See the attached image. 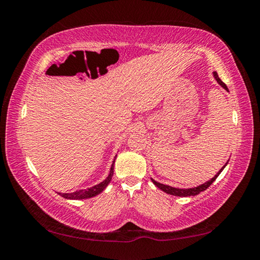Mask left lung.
I'll return each instance as SVG.
<instances>
[{"instance_id": "8db88e82", "label": "left lung", "mask_w": 260, "mask_h": 260, "mask_svg": "<svg viewBox=\"0 0 260 260\" xmlns=\"http://www.w3.org/2000/svg\"><path fill=\"white\" fill-rule=\"evenodd\" d=\"M213 77H214L215 80H217V82L219 83V85L221 86V87L223 88V89H226V90L228 91V88H227V86H226L225 83H223L221 80H220V78L218 77V73H217V72H213ZM227 164H228V161L226 162L225 165H223V166L221 167V170H220L219 172H218L217 174H215L212 179L209 180V181H206L205 183H203V184H200V186H197V187H193V188H188V189L175 188V187L167 186V184H162V183L157 182V181H155V180H153V179H151V181L153 182V184H155L156 187L159 188L160 190H162V191L166 192V193H170V195H173V196H180V197L195 196V195H199V193H200L201 191H204L205 189H208V188L211 186V184H212V182L214 181V180L219 177V174L222 172V170L225 169V167H226V165H227Z\"/></svg>"}]
</instances>
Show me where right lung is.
<instances>
[{
	"instance_id": "obj_1",
	"label": "right lung",
	"mask_w": 260,
	"mask_h": 260,
	"mask_svg": "<svg viewBox=\"0 0 260 260\" xmlns=\"http://www.w3.org/2000/svg\"><path fill=\"white\" fill-rule=\"evenodd\" d=\"M117 157V156H116ZM116 157H114V159L112 161V165H111V169H110V173L107 177V179L103 180L102 182H100L99 184H96L94 187H90L88 189H81V190H77L74 192H58L61 197H64V199H68V200H86V199H90V197H94L96 195H99L100 192H102L105 188H107L108 184L110 183L112 179V175H113V166H114V160H116Z\"/></svg>"
}]
</instances>
